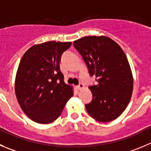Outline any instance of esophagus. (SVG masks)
<instances>
[{
	"label": "esophagus",
	"instance_id": "esophagus-1",
	"mask_svg": "<svg viewBox=\"0 0 151 151\" xmlns=\"http://www.w3.org/2000/svg\"><path fill=\"white\" fill-rule=\"evenodd\" d=\"M84 88V85L83 84H81H81H79V85L77 86V89H78V90H81Z\"/></svg>",
	"mask_w": 151,
	"mask_h": 151
}]
</instances>
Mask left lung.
<instances>
[{
    "label": "left lung",
    "mask_w": 151,
    "mask_h": 151,
    "mask_svg": "<svg viewBox=\"0 0 151 151\" xmlns=\"http://www.w3.org/2000/svg\"><path fill=\"white\" fill-rule=\"evenodd\" d=\"M73 45L98 83L89 87L93 100L85 105L87 113L100 122L116 119L127 107L133 93V74L125 53L104 35L83 37Z\"/></svg>",
    "instance_id": "1"
}]
</instances>
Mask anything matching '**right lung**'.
Here are the masks:
<instances>
[{
    "label": "right lung",
    "instance_id": "obj_1",
    "mask_svg": "<svg viewBox=\"0 0 151 151\" xmlns=\"http://www.w3.org/2000/svg\"><path fill=\"white\" fill-rule=\"evenodd\" d=\"M71 44L60 41L35 44L21 58L15 95L24 113L35 122L49 124L56 120L73 96V87L64 81L59 65L62 53Z\"/></svg>",
    "mask_w": 151,
    "mask_h": 151
}]
</instances>
